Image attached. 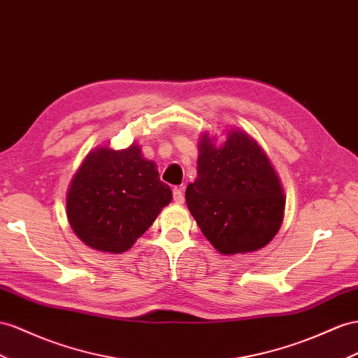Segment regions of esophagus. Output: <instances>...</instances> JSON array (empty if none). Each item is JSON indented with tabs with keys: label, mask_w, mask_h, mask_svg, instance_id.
Returning a JSON list of instances; mask_svg holds the SVG:
<instances>
[{
	"label": "esophagus",
	"mask_w": 358,
	"mask_h": 358,
	"mask_svg": "<svg viewBox=\"0 0 358 358\" xmlns=\"http://www.w3.org/2000/svg\"><path fill=\"white\" fill-rule=\"evenodd\" d=\"M172 198L176 201L177 204H182L185 203V194H182V190L180 187H176L172 190Z\"/></svg>",
	"instance_id": "34e87169"
}]
</instances>
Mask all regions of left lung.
<instances>
[{"label": "left lung", "mask_w": 358, "mask_h": 358, "mask_svg": "<svg viewBox=\"0 0 358 358\" xmlns=\"http://www.w3.org/2000/svg\"><path fill=\"white\" fill-rule=\"evenodd\" d=\"M196 172L186 203L217 251L250 252L272 241L282 221V189L266 154L250 136L228 133L221 148L204 136Z\"/></svg>", "instance_id": "1"}]
</instances>
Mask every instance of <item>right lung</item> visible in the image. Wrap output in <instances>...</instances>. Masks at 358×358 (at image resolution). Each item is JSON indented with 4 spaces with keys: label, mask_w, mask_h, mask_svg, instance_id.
<instances>
[{
    "label": "right lung",
    "mask_w": 358,
    "mask_h": 358,
    "mask_svg": "<svg viewBox=\"0 0 358 358\" xmlns=\"http://www.w3.org/2000/svg\"><path fill=\"white\" fill-rule=\"evenodd\" d=\"M172 199L159 171L141 148H98L85 159L66 198L72 230L90 248L119 254L130 250Z\"/></svg>",
    "instance_id": "1"
}]
</instances>
